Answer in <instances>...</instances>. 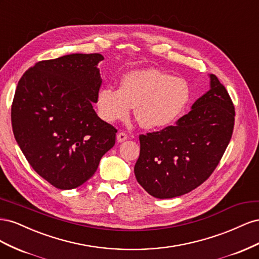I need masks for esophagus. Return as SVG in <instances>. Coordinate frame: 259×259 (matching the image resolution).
Returning a JSON list of instances; mask_svg holds the SVG:
<instances>
[{
    "instance_id": "obj_1",
    "label": "esophagus",
    "mask_w": 259,
    "mask_h": 259,
    "mask_svg": "<svg viewBox=\"0 0 259 259\" xmlns=\"http://www.w3.org/2000/svg\"><path fill=\"white\" fill-rule=\"evenodd\" d=\"M127 139V135L125 134V133H123V132H120L119 134L116 135V140L119 143H123V142H125V140Z\"/></svg>"
}]
</instances>
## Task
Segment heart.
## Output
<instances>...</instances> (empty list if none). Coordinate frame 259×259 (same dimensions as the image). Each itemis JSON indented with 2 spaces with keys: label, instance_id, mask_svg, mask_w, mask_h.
Masks as SVG:
<instances>
[{
  "label": "heart",
  "instance_id": "b5f03b06",
  "mask_svg": "<svg viewBox=\"0 0 259 259\" xmlns=\"http://www.w3.org/2000/svg\"><path fill=\"white\" fill-rule=\"evenodd\" d=\"M191 99L189 83L158 69L135 70L125 74L119 90L103 88L97 95L101 119L112 123L128 116L135 107V117L147 130H160L174 124Z\"/></svg>",
  "mask_w": 259,
  "mask_h": 259
}]
</instances>
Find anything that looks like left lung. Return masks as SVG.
Instances as JSON below:
<instances>
[{"label": "left lung", "instance_id": "obj_1", "mask_svg": "<svg viewBox=\"0 0 259 259\" xmlns=\"http://www.w3.org/2000/svg\"><path fill=\"white\" fill-rule=\"evenodd\" d=\"M209 80L210 89L175 126L139 136L135 176L154 198L171 199L195 189L213 173L228 147L234 107L217 76L209 74Z\"/></svg>", "mask_w": 259, "mask_h": 259}]
</instances>
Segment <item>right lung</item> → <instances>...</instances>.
<instances>
[{
  "instance_id": "right-lung-1",
  "label": "right lung",
  "mask_w": 259,
  "mask_h": 259,
  "mask_svg": "<svg viewBox=\"0 0 259 259\" xmlns=\"http://www.w3.org/2000/svg\"><path fill=\"white\" fill-rule=\"evenodd\" d=\"M103 59L100 54H70L38 61L15 92V139L36 173L61 190L88 182L115 144L116 130L93 108Z\"/></svg>"
}]
</instances>
